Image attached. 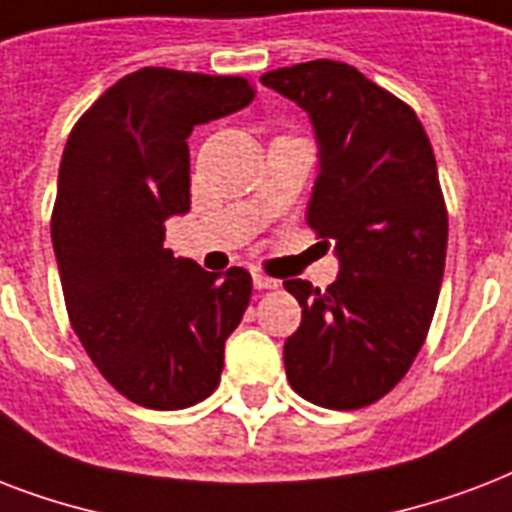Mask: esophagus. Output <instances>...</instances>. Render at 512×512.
<instances>
[{"instance_id": "34e87169", "label": "esophagus", "mask_w": 512, "mask_h": 512, "mask_svg": "<svg viewBox=\"0 0 512 512\" xmlns=\"http://www.w3.org/2000/svg\"><path fill=\"white\" fill-rule=\"evenodd\" d=\"M277 280L275 277H267L261 275V272H253V288H259V291H272V288H277Z\"/></svg>"}]
</instances>
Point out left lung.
<instances>
[{
    "label": "left lung",
    "instance_id": "obj_1",
    "mask_svg": "<svg viewBox=\"0 0 512 512\" xmlns=\"http://www.w3.org/2000/svg\"><path fill=\"white\" fill-rule=\"evenodd\" d=\"M261 85L310 114L320 162L307 221L339 259L326 291L283 283L301 304L285 376L315 406L363 408L406 376L433 323L449 240L433 146L411 106L347 63H296Z\"/></svg>",
    "mask_w": 512,
    "mask_h": 512
}]
</instances>
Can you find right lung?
I'll use <instances>...</instances> for the list:
<instances>
[{
    "mask_svg": "<svg viewBox=\"0 0 512 512\" xmlns=\"http://www.w3.org/2000/svg\"><path fill=\"white\" fill-rule=\"evenodd\" d=\"M253 95L243 77L146 66L114 82L63 149L50 232L71 328L138 406L208 398L251 301L243 267L205 272L162 243L165 221L189 211L186 138Z\"/></svg>",
    "mask_w": 512,
    "mask_h": 512,
    "instance_id": "add662e5",
    "label": "right lung"
}]
</instances>
